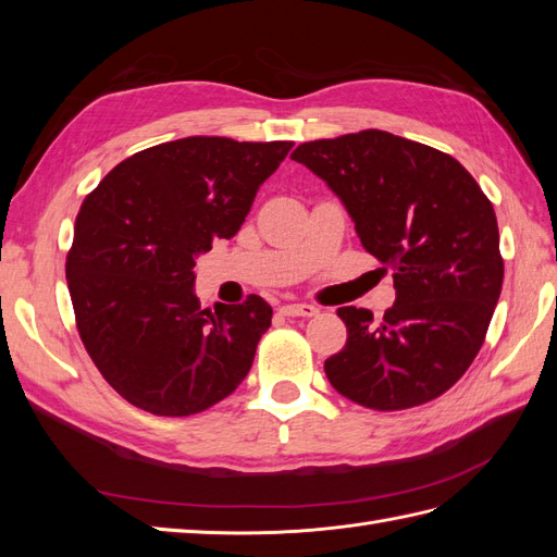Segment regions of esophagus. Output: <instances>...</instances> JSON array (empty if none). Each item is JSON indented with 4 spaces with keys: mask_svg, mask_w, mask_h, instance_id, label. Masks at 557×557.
I'll return each instance as SVG.
<instances>
[{
    "mask_svg": "<svg viewBox=\"0 0 557 557\" xmlns=\"http://www.w3.org/2000/svg\"><path fill=\"white\" fill-rule=\"evenodd\" d=\"M281 313L290 315V318H297V315L313 318V315H318V309L313 305H285V307H281Z\"/></svg>",
    "mask_w": 557,
    "mask_h": 557,
    "instance_id": "esophagus-1",
    "label": "esophagus"
}]
</instances>
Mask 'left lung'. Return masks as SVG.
Listing matches in <instances>:
<instances>
[{
    "label": "left lung",
    "mask_w": 557,
    "mask_h": 557,
    "mask_svg": "<svg viewBox=\"0 0 557 557\" xmlns=\"http://www.w3.org/2000/svg\"><path fill=\"white\" fill-rule=\"evenodd\" d=\"M295 162L342 199L395 305L342 307L346 346L325 360L336 393L376 411L444 395L483 346L502 293L495 209L465 166L425 144L364 129L297 146Z\"/></svg>",
    "instance_id": "obj_1"
}]
</instances>
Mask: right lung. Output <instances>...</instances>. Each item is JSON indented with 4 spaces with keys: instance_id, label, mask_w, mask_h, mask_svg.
Segmentation results:
<instances>
[{
    "instance_id": "obj_1",
    "label": "right lung",
    "mask_w": 557,
    "mask_h": 557,
    "mask_svg": "<svg viewBox=\"0 0 557 557\" xmlns=\"http://www.w3.org/2000/svg\"><path fill=\"white\" fill-rule=\"evenodd\" d=\"M293 141L188 137L123 160L81 205L66 256L76 327L113 391L190 416L237 391L272 325L258 295L201 309L195 260L232 239Z\"/></svg>"
}]
</instances>
